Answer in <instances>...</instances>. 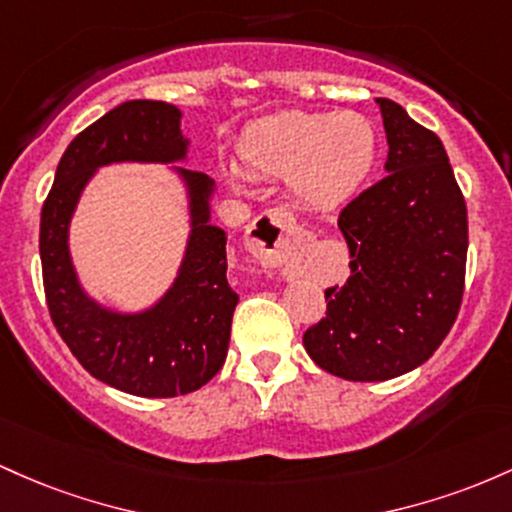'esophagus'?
Wrapping results in <instances>:
<instances>
[{
  "mask_svg": "<svg viewBox=\"0 0 512 512\" xmlns=\"http://www.w3.org/2000/svg\"><path fill=\"white\" fill-rule=\"evenodd\" d=\"M307 244V232L285 210H268L246 229V249L261 266L278 268Z\"/></svg>",
  "mask_w": 512,
  "mask_h": 512,
  "instance_id": "obj_1",
  "label": "esophagus"
}]
</instances>
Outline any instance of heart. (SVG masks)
<instances>
[{
    "label": "heart",
    "mask_w": 512,
    "mask_h": 512,
    "mask_svg": "<svg viewBox=\"0 0 512 512\" xmlns=\"http://www.w3.org/2000/svg\"><path fill=\"white\" fill-rule=\"evenodd\" d=\"M239 157L256 174L287 179L312 210L346 205L377 164V128L355 111H290L256 120L239 137Z\"/></svg>",
    "instance_id": "heart-1"
}]
</instances>
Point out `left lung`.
Listing matches in <instances>:
<instances>
[{"label": "left lung", "mask_w": 512, "mask_h": 512, "mask_svg": "<svg viewBox=\"0 0 512 512\" xmlns=\"http://www.w3.org/2000/svg\"><path fill=\"white\" fill-rule=\"evenodd\" d=\"M387 176L338 217L350 278L326 290V317L304 331L321 370L384 382L423 365L455 324L467 266V205L440 137L396 101L375 99Z\"/></svg>", "instance_id": "1"}]
</instances>
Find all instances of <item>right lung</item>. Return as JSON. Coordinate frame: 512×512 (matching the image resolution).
Segmentation results:
<instances>
[{
  "mask_svg": "<svg viewBox=\"0 0 512 512\" xmlns=\"http://www.w3.org/2000/svg\"><path fill=\"white\" fill-rule=\"evenodd\" d=\"M183 113L164 101H125L70 142L40 212V263L50 317L74 358L120 392L166 399L200 389L225 365L239 295L227 283V234L212 225L215 181L191 171ZM166 163L182 181L189 239L175 283L149 308H108L83 290L69 251V225L101 165Z\"/></svg>",
  "mask_w": 512,
  "mask_h": 512,
  "instance_id": "obj_1",
  "label": "right lung"
}]
</instances>
